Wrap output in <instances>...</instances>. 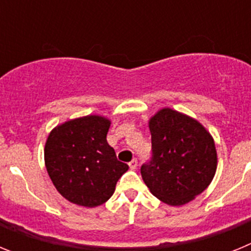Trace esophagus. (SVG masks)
Listing matches in <instances>:
<instances>
[{"label": "esophagus", "mask_w": 251, "mask_h": 251, "mask_svg": "<svg viewBox=\"0 0 251 251\" xmlns=\"http://www.w3.org/2000/svg\"><path fill=\"white\" fill-rule=\"evenodd\" d=\"M137 166H138V161H137L136 158H133L132 161L129 162V167L132 168V170H134V168H137Z\"/></svg>", "instance_id": "34e87169"}]
</instances>
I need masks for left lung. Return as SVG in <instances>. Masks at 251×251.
Here are the masks:
<instances>
[{
  "mask_svg": "<svg viewBox=\"0 0 251 251\" xmlns=\"http://www.w3.org/2000/svg\"><path fill=\"white\" fill-rule=\"evenodd\" d=\"M150 130L152 158L142 165V178L162 202H190L205 191L216 172L211 134L196 119L170 108L153 115Z\"/></svg>",
  "mask_w": 251,
  "mask_h": 251,
  "instance_id": "obj_1",
  "label": "left lung"
}]
</instances>
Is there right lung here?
<instances>
[{
  "instance_id": "1",
  "label": "right lung",
  "mask_w": 251,
  "mask_h": 251,
  "mask_svg": "<svg viewBox=\"0 0 251 251\" xmlns=\"http://www.w3.org/2000/svg\"><path fill=\"white\" fill-rule=\"evenodd\" d=\"M109 119L86 115L60 124L45 145V166L51 181L66 200L95 207L110 199L127 163L118 161L106 142Z\"/></svg>"
}]
</instances>
